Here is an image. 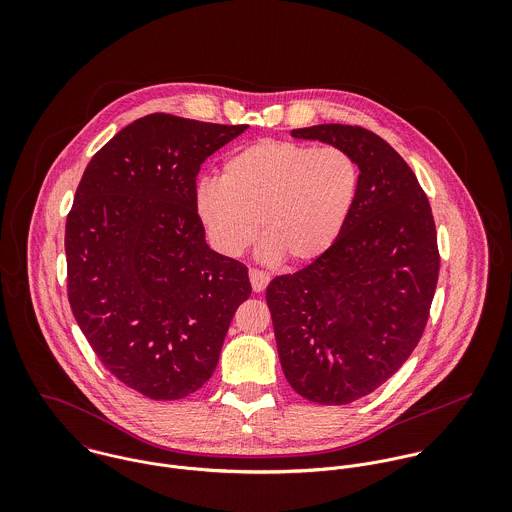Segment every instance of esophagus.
Segmentation results:
<instances>
[{"label":"esophagus","instance_id":"1","mask_svg":"<svg viewBox=\"0 0 512 512\" xmlns=\"http://www.w3.org/2000/svg\"><path fill=\"white\" fill-rule=\"evenodd\" d=\"M248 276H250V284H252V290H254V292L260 293L266 290V286H268V282H270V274H266L264 270L252 268V270L248 272Z\"/></svg>","mask_w":512,"mask_h":512}]
</instances>
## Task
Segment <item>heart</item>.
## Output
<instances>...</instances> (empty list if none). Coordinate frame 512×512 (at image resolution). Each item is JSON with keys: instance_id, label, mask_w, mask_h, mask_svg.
Wrapping results in <instances>:
<instances>
[{"instance_id": "b5f03b06", "label": "heart", "mask_w": 512, "mask_h": 512, "mask_svg": "<svg viewBox=\"0 0 512 512\" xmlns=\"http://www.w3.org/2000/svg\"><path fill=\"white\" fill-rule=\"evenodd\" d=\"M361 171L339 146L264 140L232 153L220 179L197 185L195 207L211 244L242 254L258 234L266 258L307 264L339 238L359 197Z\"/></svg>"}]
</instances>
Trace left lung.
<instances>
[{"label":"left lung","mask_w":512,"mask_h":512,"mask_svg":"<svg viewBox=\"0 0 512 512\" xmlns=\"http://www.w3.org/2000/svg\"><path fill=\"white\" fill-rule=\"evenodd\" d=\"M293 138L347 149L359 197L335 244L266 290L278 355L293 390L325 406L384 384L416 349L438 286L436 222L414 171L361 126L319 124Z\"/></svg>","instance_id":"obj_1"}]
</instances>
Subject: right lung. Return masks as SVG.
<instances>
[{
  "label": "right lung",
  "mask_w": 512,
  "mask_h": 512,
  "mask_svg": "<svg viewBox=\"0 0 512 512\" xmlns=\"http://www.w3.org/2000/svg\"><path fill=\"white\" fill-rule=\"evenodd\" d=\"M248 126L149 114L94 153L67 217V292L100 363L151 400L215 372L248 268L211 250L195 207L203 161Z\"/></svg>",
  "instance_id": "add662e5"
}]
</instances>
